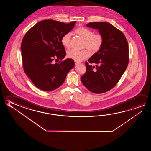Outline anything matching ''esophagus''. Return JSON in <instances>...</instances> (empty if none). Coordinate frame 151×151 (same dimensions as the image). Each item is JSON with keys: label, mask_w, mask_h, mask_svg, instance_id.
Segmentation results:
<instances>
[{"label": "esophagus", "mask_w": 151, "mask_h": 151, "mask_svg": "<svg viewBox=\"0 0 151 151\" xmlns=\"http://www.w3.org/2000/svg\"><path fill=\"white\" fill-rule=\"evenodd\" d=\"M79 64V62H77V61H75V64L77 65Z\"/></svg>", "instance_id": "esophagus-1"}]
</instances>
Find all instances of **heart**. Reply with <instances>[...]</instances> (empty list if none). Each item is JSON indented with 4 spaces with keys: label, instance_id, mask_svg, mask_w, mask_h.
I'll return each instance as SVG.
<instances>
[{
    "label": "heart",
    "instance_id": "1",
    "mask_svg": "<svg viewBox=\"0 0 151 151\" xmlns=\"http://www.w3.org/2000/svg\"><path fill=\"white\" fill-rule=\"evenodd\" d=\"M74 34L84 40L83 48H86L92 53H96L101 48L103 44V37L99 34H95L91 30L85 27H79L74 31ZM70 34L66 33L62 36L61 43L66 48L70 47ZM90 52L87 50L81 51L72 50L67 52V57L77 62H81L88 58Z\"/></svg>",
    "mask_w": 151,
    "mask_h": 151
}]
</instances>
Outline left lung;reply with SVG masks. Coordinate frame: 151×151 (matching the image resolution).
<instances>
[{"instance_id":"1","label":"left lung","mask_w":151,"mask_h":151,"mask_svg":"<svg viewBox=\"0 0 151 151\" xmlns=\"http://www.w3.org/2000/svg\"><path fill=\"white\" fill-rule=\"evenodd\" d=\"M87 27L97 29L103 37L99 52L85 63L86 72L81 77L82 83L89 91L101 94L113 88L125 71L129 63V46L123 32L106 22H89Z\"/></svg>"}]
</instances>
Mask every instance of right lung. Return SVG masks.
<instances>
[{"instance_id":"1","label":"right lung","mask_w":151,"mask_h":151,"mask_svg":"<svg viewBox=\"0 0 151 151\" xmlns=\"http://www.w3.org/2000/svg\"><path fill=\"white\" fill-rule=\"evenodd\" d=\"M76 22L69 24L52 19L40 21L31 28L23 38L22 64L25 73L38 88L50 91L60 86L74 61L67 58L61 43L62 36L70 32Z\"/></svg>"}]
</instances>
